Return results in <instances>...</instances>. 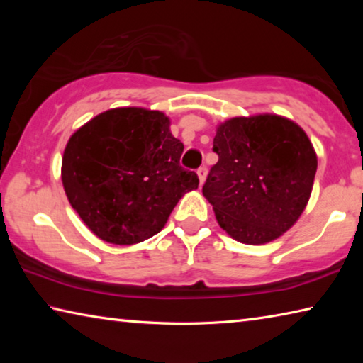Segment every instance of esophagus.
I'll return each instance as SVG.
<instances>
[{
  "mask_svg": "<svg viewBox=\"0 0 363 363\" xmlns=\"http://www.w3.org/2000/svg\"><path fill=\"white\" fill-rule=\"evenodd\" d=\"M196 174H199L200 186H201V184H203L205 179H206V168H205V167H200L199 169H196Z\"/></svg>",
  "mask_w": 363,
  "mask_h": 363,
  "instance_id": "1",
  "label": "esophagus"
}]
</instances>
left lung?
<instances>
[{"mask_svg": "<svg viewBox=\"0 0 363 363\" xmlns=\"http://www.w3.org/2000/svg\"><path fill=\"white\" fill-rule=\"evenodd\" d=\"M213 150L219 160L203 195L232 238L262 245L296 223L317 171L303 128L279 115L235 116L218 126Z\"/></svg>", "mask_w": 363, "mask_h": 363, "instance_id": "8db88e82", "label": "left lung"}]
</instances>
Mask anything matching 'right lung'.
I'll use <instances>...</instances> for the list:
<instances>
[{"mask_svg": "<svg viewBox=\"0 0 363 363\" xmlns=\"http://www.w3.org/2000/svg\"><path fill=\"white\" fill-rule=\"evenodd\" d=\"M182 150L158 110H107L67 143V199L101 240L144 242L163 229L182 195L199 187V176L181 167Z\"/></svg>", "mask_w": 363, "mask_h": 363, "instance_id": "1", "label": "right lung"}]
</instances>
